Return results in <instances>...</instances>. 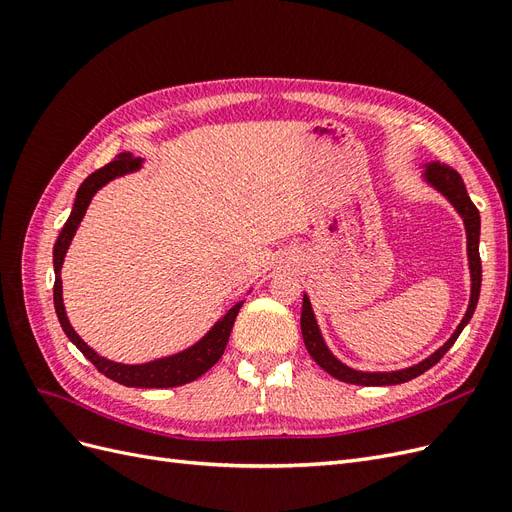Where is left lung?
<instances>
[{
	"label": "left lung",
	"instance_id": "obj_1",
	"mask_svg": "<svg viewBox=\"0 0 512 512\" xmlns=\"http://www.w3.org/2000/svg\"><path fill=\"white\" fill-rule=\"evenodd\" d=\"M425 183H429L433 190H438L448 203L455 207V211L461 215L463 226H466V237H468V267H470V280H472V288H470V305L466 309V316L461 318L459 327L455 329V333L448 337V342L444 346H440L436 352L429 354L427 359H423L421 363L410 365L406 369H397V371H359L352 369L348 365H344L342 361L333 356V352L329 350V346L324 344L322 333L318 329V322L314 316L312 303H309L307 294H303V309H301V333H303V342L307 352L312 354V359L331 374L333 378L348 382V384H359V386H391V384H401L408 382L416 376L425 374L429 367L436 365L442 356L448 352L455 342L459 333L463 331V327L470 322L476 303H478V294H480V280H483V269H480V256H478V241H480V215L478 209L474 207V203L468 196L466 185H463L461 175L457 170H453L451 166L440 164V162H431L427 164V170L423 175Z\"/></svg>",
	"mask_w": 512,
	"mask_h": 512
}]
</instances>
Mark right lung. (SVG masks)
<instances>
[{
	"label": "right lung",
	"mask_w": 512,
	"mask_h": 512,
	"mask_svg": "<svg viewBox=\"0 0 512 512\" xmlns=\"http://www.w3.org/2000/svg\"><path fill=\"white\" fill-rule=\"evenodd\" d=\"M141 164H143V158H132L130 153H121L119 158L108 162L106 166L96 170V173H91L81 183L79 192H76V200H74L70 218L64 224V228H61L57 243L53 247V267H55L53 301H55V312H57L61 329H64L70 342L79 348L91 363L96 365L100 374H104L106 378H111L123 386H138V389H170V386H181V384H188V382L200 378L205 371H209L215 363L220 361V356L224 354L226 344H228L232 324H235V318L239 314L243 301L232 305L228 312L207 331V335L200 337L194 346L185 348L177 354L164 356V359L143 363V365H123V363L104 359V356H100L96 350H91L83 342L79 333L72 329V324L66 316L64 297H61V265H64V258H66L70 243H72L74 232L83 222V215L91 203V198H94V194L102 188V185H106L108 181H113L117 177L134 173V170L141 168Z\"/></svg>",
	"instance_id": "1"
}]
</instances>
